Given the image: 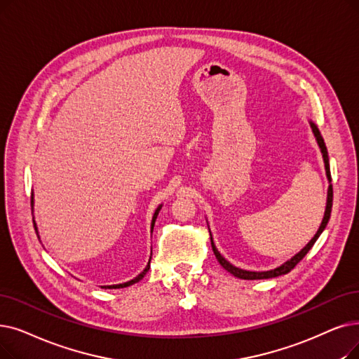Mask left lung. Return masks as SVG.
<instances>
[{"label": "left lung", "instance_id": "1", "mask_svg": "<svg viewBox=\"0 0 359 359\" xmlns=\"http://www.w3.org/2000/svg\"><path fill=\"white\" fill-rule=\"evenodd\" d=\"M311 124V129H313V133L317 139V144L321 149V154H323V160H324V165H325V175H327V179H329V182H332V175H330V164H329V154H327V148H325V144H324V139L318 130V128L316 126V124L313 121H309ZM332 207H333V186L330 184L329 186V191H327V204H325V211H324V217H323V222L317 230V233L314 235V238L311 239L301 251L293 255L290 259H287L286 262H283L282 266H278L273 270H269V271H248V270H242L239 267H235L233 264H230L220 252H218V249L215 248L214 245V241L211 238V246H212V251H214V255L217 258V261L222 264V267L224 270H227L230 274H233L238 278H243V280H261V278H273V277H277V276H283V274H287L289 271H292L294 269L296 264H298L306 254L311 248H313V245L317 242V239L320 238V235L323 233V230L325 229L327 223H329L330 220V214H332ZM211 236V233H210Z\"/></svg>", "mask_w": 359, "mask_h": 359}]
</instances>
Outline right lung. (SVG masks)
<instances>
[{
    "instance_id": "add662e5",
    "label": "right lung",
    "mask_w": 359,
    "mask_h": 359,
    "mask_svg": "<svg viewBox=\"0 0 359 359\" xmlns=\"http://www.w3.org/2000/svg\"><path fill=\"white\" fill-rule=\"evenodd\" d=\"M30 199H32V201H30V204H32V207H34V194H32V198H30ZM161 207H163V205H160L157 210H155V212H154V217H152V223H151V233H152V229H154L155 220H157V215H158V212H160ZM34 226H35V230H36V233H38V227H36V223H35V222H34ZM151 254H152V251H151ZM149 264H151V258H149V261H148V266L145 267V270H144L141 274H137L135 278L129 280V282H126V283H120V285H111V286H101V287H104V289H120V287H128V286H130V285H135V283H137V282H139V280H142V278H144V276L148 273V270H149Z\"/></svg>"
}]
</instances>
